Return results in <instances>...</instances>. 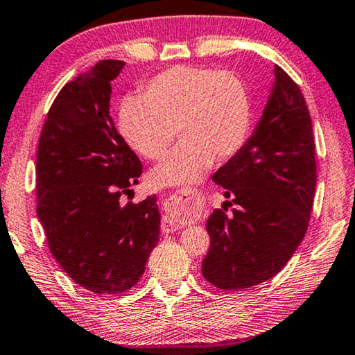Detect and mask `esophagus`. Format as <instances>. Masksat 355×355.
<instances>
[{
    "label": "esophagus",
    "instance_id": "esophagus-1",
    "mask_svg": "<svg viewBox=\"0 0 355 355\" xmlns=\"http://www.w3.org/2000/svg\"><path fill=\"white\" fill-rule=\"evenodd\" d=\"M202 202L198 196L189 194V191H178L172 194L164 202L166 215L162 219V230L164 232H173L180 229L188 219L198 216L200 211Z\"/></svg>",
    "mask_w": 355,
    "mask_h": 355
}]
</instances>
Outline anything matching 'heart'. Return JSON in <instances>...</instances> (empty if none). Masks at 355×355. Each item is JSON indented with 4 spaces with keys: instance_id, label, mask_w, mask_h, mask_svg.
Instances as JSON below:
<instances>
[{
    "instance_id": "heart-1",
    "label": "heart",
    "mask_w": 355,
    "mask_h": 355,
    "mask_svg": "<svg viewBox=\"0 0 355 355\" xmlns=\"http://www.w3.org/2000/svg\"><path fill=\"white\" fill-rule=\"evenodd\" d=\"M118 129L145 159L164 157L173 136L182 142L153 168V188L191 187L213 161H226L243 148L251 129V101L239 76L207 67L173 66L145 83L140 99L120 105Z\"/></svg>"
}]
</instances>
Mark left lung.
<instances>
[{
	"instance_id": "obj_1",
	"label": "left lung",
	"mask_w": 355,
	"mask_h": 355,
	"mask_svg": "<svg viewBox=\"0 0 355 355\" xmlns=\"http://www.w3.org/2000/svg\"><path fill=\"white\" fill-rule=\"evenodd\" d=\"M267 104L237 155L213 173L232 215L207 219L204 278L239 291L273 278L305 237L316 188L311 116L297 83L273 67ZM226 210V208H224Z\"/></svg>"
}]
</instances>
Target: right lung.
Returning <instances> with one entry per match:
<instances>
[{
	"instance_id": "1",
	"label": "right lung",
	"mask_w": 355,
	"mask_h": 355,
	"mask_svg": "<svg viewBox=\"0 0 355 355\" xmlns=\"http://www.w3.org/2000/svg\"><path fill=\"white\" fill-rule=\"evenodd\" d=\"M125 63L103 60L61 88L36 159L37 218L67 277L94 294L131 289L159 240L157 198L123 205L142 175L110 116V82Z\"/></svg>"
}]
</instances>
